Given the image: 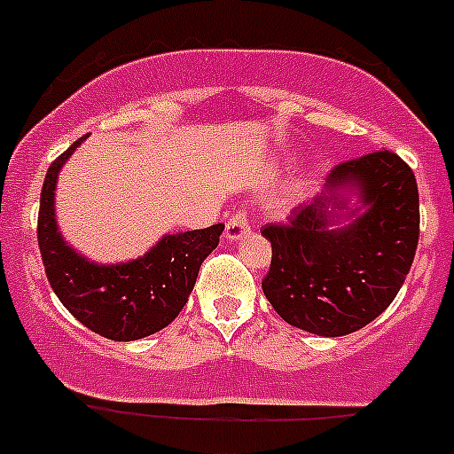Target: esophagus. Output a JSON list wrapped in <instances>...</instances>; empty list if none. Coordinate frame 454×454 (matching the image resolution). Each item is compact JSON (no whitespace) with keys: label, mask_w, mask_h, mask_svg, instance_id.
Here are the masks:
<instances>
[{"label":"esophagus","mask_w":454,"mask_h":454,"mask_svg":"<svg viewBox=\"0 0 454 454\" xmlns=\"http://www.w3.org/2000/svg\"><path fill=\"white\" fill-rule=\"evenodd\" d=\"M250 232V222L246 217V213H235L226 223V231H223V237L228 241H239L241 237H246Z\"/></svg>","instance_id":"esophagus-1"}]
</instances>
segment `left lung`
Segmentation results:
<instances>
[{
    "instance_id": "1",
    "label": "left lung",
    "mask_w": 454,
    "mask_h": 454,
    "mask_svg": "<svg viewBox=\"0 0 454 454\" xmlns=\"http://www.w3.org/2000/svg\"><path fill=\"white\" fill-rule=\"evenodd\" d=\"M263 294L277 315L319 337L364 328L397 297L419 241V191L411 166L375 151L334 166L321 192L268 223Z\"/></svg>"
}]
</instances>
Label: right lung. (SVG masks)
<instances>
[{
    "label": "right lung",
    "instance_id": "obj_1",
    "mask_svg": "<svg viewBox=\"0 0 454 454\" xmlns=\"http://www.w3.org/2000/svg\"><path fill=\"white\" fill-rule=\"evenodd\" d=\"M88 137V135H86ZM77 139L48 168L42 186L37 241L51 288L66 310L92 333L113 341H135L166 328L195 288L201 262L217 248L223 223L164 235L142 257L97 263L66 244L55 217L57 177Z\"/></svg>",
    "mask_w": 454,
    "mask_h": 454
}]
</instances>
